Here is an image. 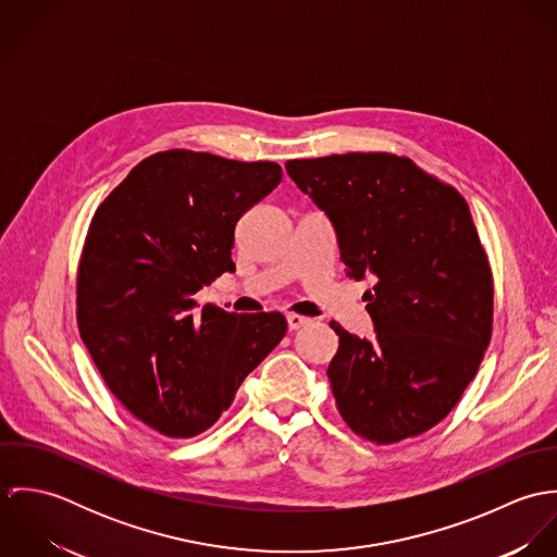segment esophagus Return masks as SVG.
<instances>
[{
    "label": "esophagus",
    "instance_id": "esophagus-1",
    "mask_svg": "<svg viewBox=\"0 0 557 557\" xmlns=\"http://www.w3.org/2000/svg\"><path fill=\"white\" fill-rule=\"evenodd\" d=\"M307 323H309V319L302 318V315H296V313H289V315H287L289 330H300V327L307 325Z\"/></svg>",
    "mask_w": 557,
    "mask_h": 557
}]
</instances>
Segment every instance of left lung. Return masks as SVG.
<instances>
[{"label":"left lung","instance_id":"left-lung-1","mask_svg":"<svg viewBox=\"0 0 557 557\" xmlns=\"http://www.w3.org/2000/svg\"><path fill=\"white\" fill-rule=\"evenodd\" d=\"M296 186L330 219L375 336L338 323L327 367L349 429L375 444L444 420L474 380L493 323V278L466 199L409 159L349 152L287 160Z\"/></svg>","mask_w":557,"mask_h":557}]
</instances>
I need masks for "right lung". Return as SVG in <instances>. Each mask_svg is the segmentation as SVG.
Returning <instances> with one entry per match:
<instances>
[{"label": "right lung", "instance_id": "add662e5", "mask_svg": "<svg viewBox=\"0 0 557 557\" xmlns=\"http://www.w3.org/2000/svg\"><path fill=\"white\" fill-rule=\"evenodd\" d=\"M283 180L276 162L169 150L141 160L98 206L77 276L79 332L104 384L169 437L210 429L281 343V313L195 311L236 272L239 216Z\"/></svg>", "mask_w": 557, "mask_h": 557}]
</instances>
